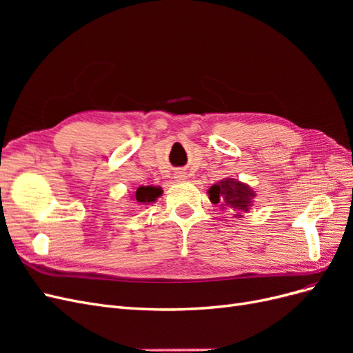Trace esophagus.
<instances>
[{"label": "esophagus", "mask_w": 353, "mask_h": 353, "mask_svg": "<svg viewBox=\"0 0 353 353\" xmlns=\"http://www.w3.org/2000/svg\"><path fill=\"white\" fill-rule=\"evenodd\" d=\"M175 178H183V176H175Z\"/></svg>", "instance_id": "34e87169"}]
</instances>
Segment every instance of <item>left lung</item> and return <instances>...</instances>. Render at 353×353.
<instances>
[{"instance_id": "obj_1", "label": "left lung", "mask_w": 353, "mask_h": 353, "mask_svg": "<svg viewBox=\"0 0 353 353\" xmlns=\"http://www.w3.org/2000/svg\"><path fill=\"white\" fill-rule=\"evenodd\" d=\"M254 193L249 185L232 178H225L221 183L212 185L209 190V199L212 203H222L234 210L248 212L252 205ZM241 216V215H237Z\"/></svg>"}]
</instances>
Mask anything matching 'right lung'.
Wrapping results in <instances>:
<instances>
[{"mask_svg": "<svg viewBox=\"0 0 353 353\" xmlns=\"http://www.w3.org/2000/svg\"><path fill=\"white\" fill-rule=\"evenodd\" d=\"M160 194H162V190L157 188V187H152V185H147V187H138L135 191V200L144 203H152L154 201Z\"/></svg>", "mask_w": 353, "mask_h": 353, "instance_id": "right-lung-1", "label": "right lung"}]
</instances>
